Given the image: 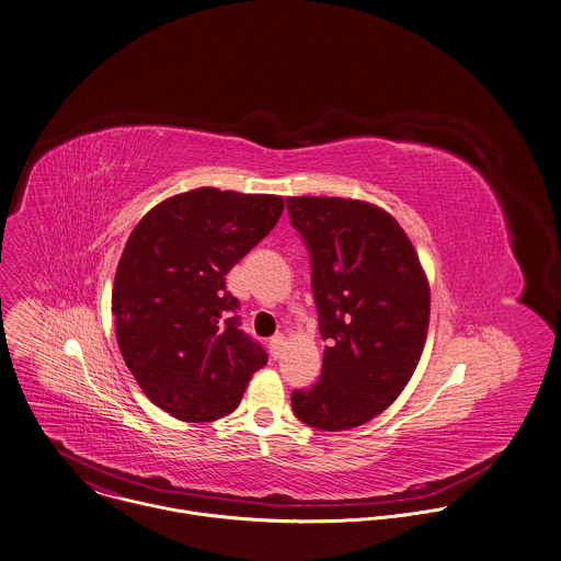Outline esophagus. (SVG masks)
Returning a JSON list of instances; mask_svg holds the SVG:
<instances>
[{
	"label": "esophagus",
	"mask_w": 561,
	"mask_h": 561,
	"mask_svg": "<svg viewBox=\"0 0 561 561\" xmlns=\"http://www.w3.org/2000/svg\"><path fill=\"white\" fill-rule=\"evenodd\" d=\"M284 344H286L284 335L271 337V342H268V353H271L273 359H279V355H282V351H284Z\"/></svg>",
	"instance_id": "esophagus-1"
}]
</instances>
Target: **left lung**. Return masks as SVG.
I'll use <instances>...</instances> for the list:
<instances>
[{"label":"left lung","mask_w":561,"mask_h":561,"mask_svg":"<svg viewBox=\"0 0 561 561\" xmlns=\"http://www.w3.org/2000/svg\"><path fill=\"white\" fill-rule=\"evenodd\" d=\"M308 245L322 374L293 391L295 415L348 431L380 415L415 373L428 333L431 286L417 251L382 208L344 197H288Z\"/></svg>","instance_id":"left-lung-1"}]
</instances>
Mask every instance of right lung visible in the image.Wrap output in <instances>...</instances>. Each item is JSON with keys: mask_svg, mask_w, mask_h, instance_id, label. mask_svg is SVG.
Listing matches in <instances>:
<instances>
[{"mask_svg": "<svg viewBox=\"0 0 561 561\" xmlns=\"http://www.w3.org/2000/svg\"><path fill=\"white\" fill-rule=\"evenodd\" d=\"M284 210L279 195L193 188L163 199L135 226L121 255L112 311L126 368L181 422L232 413L264 348L239 329L228 271Z\"/></svg>", "mask_w": 561, "mask_h": 561, "instance_id": "right-lung-1", "label": "right lung"}]
</instances>
